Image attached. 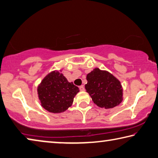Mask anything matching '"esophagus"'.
<instances>
[{
    "label": "esophagus",
    "mask_w": 158,
    "mask_h": 158,
    "mask_svg": "<svg viewBox=\"0 0 158 158\" xmlns=\"http://www.w3.org/2000/svg\"><path fill=\"white\" fill-rule=\"evenodd\" d=\"M79 88H80V90H81V91H82V92L85 91V87H84V85H81Z\"/></svg>",
    "instance_id": "esophagus-1"
}]
</instances>
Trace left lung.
Wrapping results in <instances>:
<instances>
[{"label":"left lung","instance_id":"obj_1","mask_svg":"<svg viewBox=\"0 0 158 158\" xmlns=\"http://www.w3.org/2000/svg\"><path fill=\"white\" fill-rule=\"evenodd\" d=\"M85 89L97 106L113 108L123 100V88L120 81L113 74L99 68L87 75Z\"/></svg>","mask_w":158,"mask_h":158}]
</instances>
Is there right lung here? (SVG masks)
<instances>
[{"instance_id": "1", "label": "right lung", "mask_w": 158, "mask_h": 158, "mask_svg": "<svg viewBox=\"0 0 158 158\" xmlns=\"http://www.w3.org/2000/svg\"><path fill=\"white\" fill-rule=\"evenodd\" d=\"M62 70L51 71L37 87L38 97L43 108L50 113H61L73 104V99L80 92L72 82L61 73Z\"/></svg>"}]
</instances>
